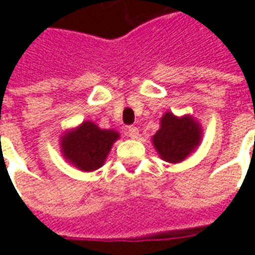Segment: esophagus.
<instances>
[{
    "label": "esophagus",
    "instance_id": "esophagus-1",
    "mask_svg": "<svg viewBox=\"0 0 255 255\" xmlns=\"http://www.w3.org/2000/svg\"><path fill=\"white\" fill-rule=\"evenodd\" d=\"M127 136L131 139H136L139 136V129L136 127H128L127 128Z\"/></svg>",
    "mask_w": 255,
    "mask_h": 255
}]
</instances>
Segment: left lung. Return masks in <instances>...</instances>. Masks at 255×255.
<instances>
[{
  "label": "left lung",
  "mask_w": 255,
  "mask_h": 255,
  "mask_svg": "<svg viewBox=\"0 0 255 255\" xmlns=\"http://www.w3.org/2000/svg\"><path fill=\"white\" fill-rule=\"evenodd\" d=\"M202 139V127L191 115L176 116L165 112L160 120V129L151 142L161 160L177 164L198 149Z\"/></svg>",
  "instance_id": "left-lung-1"
}]
</instances>
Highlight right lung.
<instances>
[{"mask_svg":"<svg viewBox=\"0 0 255 255\" xmlns=\"http://www.w3.org/2000/svg\"><path fill=\"white\" fill-rule=\"evenodd\" d=\"M120 138L116 129H102L86 120L78 127L64 131L60 149L65 160L82 172H94L105 164L112 146Z\"/></svg>","mask_w":255,"mask_h":255,"instance_id":"right-lung-1","label":"right lung"}]
</instances>
